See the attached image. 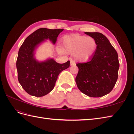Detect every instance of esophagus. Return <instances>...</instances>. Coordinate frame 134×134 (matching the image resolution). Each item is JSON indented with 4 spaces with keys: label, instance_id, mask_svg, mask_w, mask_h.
Wrapping results in <instances>:
<instances>
[{
    "label": "esophagus",
    "instance_id": "esophagus-1",
    "mask_svg": "<svg viewBox=\"0 0 134 134\" xmlns=\"http://www.w3.org/2000/svg\"><path fill=\"white\" fill-rule=\"evenodd\" d=\"M70 65H75V62L74 60H71L70 61Z\"/></svg>",
    "mask_w": 134,
    "mask_h": 134
}]
</instances>
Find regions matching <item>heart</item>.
<instances>
[{
  "label": "heart",
  "instance_id": "obj_1",
  "mask_svg": "<svg viewBox=\"0 0 134 134\" xmlns=\"http://www.w3.org/2000/svg\"><path fill=\"white\" fill-rule=\"evenodd\" d=\"M62 46L64 50L68 53H74V58L76 60L84 62L92 56L97 44L95 40L92 37L74 34L65 36L63 38ZM58 51L60 53H64L62 49Z\"/></svg>",
  "mask_w": 134,
  "mask_h": 134
}]
</instances>
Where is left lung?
<instances>
[{
  "mask_svg": "<svg viewBox=\"0 0 134 134\" xmlns=\"http://www.w3.org/2000/svg\"><path fill=\"white\" fill-rule=\"evenodd\" d=\"M95 40L96 50L91 60L76 64L75 82L79 90L91 97H100L110 92L118 79V54L108 38L99 32H85Z\"/></svg>",
  "mask_w": 134,
  "mask_h": 134,
  "instance_id": "1",
  "label": "left lung"
}]
</instances>
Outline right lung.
<instances>
[{
	"mask_svg": "<svg viewBox=\"0 0 134 134\" xmlns=\"http://www.w3.org/2000/svg\"><path fill=\"white\" fill-rule=\"evenodd\" d=\"M63 29L41 28L26 38L18 51L16 62L18 81L28 94L42 97L53 90L59 74L70 66V61L59 64L53 59L39 63L34 57L36 47L45 39L55 43Z\"/></svg>",
	"mask_w": 134,
	"mask_h": 134,
	"instance_id": "1",
	"label": "right lung"
}]
</instances>
